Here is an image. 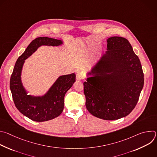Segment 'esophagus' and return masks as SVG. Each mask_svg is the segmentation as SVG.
<instances>
[{
    "label": "esophagus",
    "mask_w": 157,
    "mask_h": 157,
    "mask_svg": "<svg viewBox=\"0 0 157 157\" xmlns=\"http://www.w3.org/2000/svg\"><path fill=\"white\" fill-rule=\"evenodd\" d=\"M85 78L84 74L82 71H78L76 73V79L77 80H82L84 79Z\"/></svg>",
    "instance_id": "esophagus-1"
}]
</instances>
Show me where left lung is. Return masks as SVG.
Instances as JSON below:
<instances>
[{
    "label": "left lung",
    "mask_w": 157,
    "mask_h": 157,
    "mask_svg": "<svg viewBox=\"0 0 157 157\" xmlns=\"http://www.w3.org/2000/svg\"><path fill=\"white\" fill-rule=\"evenodd\" d=\"M107 51L84 84L86 107L94 116L119 119L135 108L144 84L140 61L124 37L107 40Z\"/></svg>",
    "instance_id": "1"
}]
</instances>
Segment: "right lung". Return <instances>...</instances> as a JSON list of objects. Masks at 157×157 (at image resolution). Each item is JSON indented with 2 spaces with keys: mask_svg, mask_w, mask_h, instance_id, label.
Listing matches in <instances>:
<instances>
[{
  "mask_svg": "<svg viewBox=\"0 0 157 157\" xmlns=\"http://www.w3.org/2000/svg\"><path fill=\"white\" fill-rule=\"evenodd\" d=\"M63 43L59 40L48 37H38L33 40L24 53L17 59L10 80V88L17 109L20 113L36 122L52 120L59 116L63 110L65 94L76 81V75L59 76L48 91L43 96H32L22 85L21 73L25 60L41 45L59 46Z\"/></svg>",
  "mask_w": 157,
  "mask_h": 157,
  "instance_id": "1",
  "label": "right lung"
}]
</instances>
